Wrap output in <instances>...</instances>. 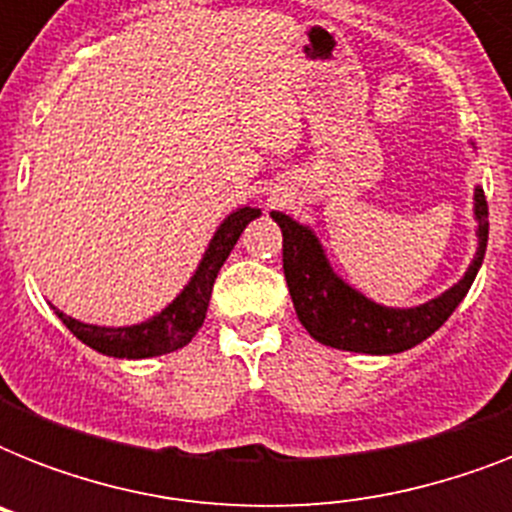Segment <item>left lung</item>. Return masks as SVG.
<instances>
[{
  "label": "left lung",
  "instance_id": "left-lung-1",
  "mask_svg": "<svg viewBox=\"0 0 512 512\" xmlns=\"http://www.w3.org/2000/svg\"><path fill=\"white\" fill-rule=\"evenodd\" d=\"M271 217L279 223L284 236V276L300 324L321 345L372 356L401 353L428 340L452 316L462 297L468 295L470 284L484 263L489 241V204L484 191L476 188L478 252L465 276L430 303L417 308H385L348 287L332 271L311 228L295 223L284 212H271Z\"/></svg>",
  "mask_w": 512,
  "mask_h": 512
}]
</instances>
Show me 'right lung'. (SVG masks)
<instances>
[{
  "mask_svg": "<svg viewBox=\"0 0 512 512\" xmlns=\"http://www.w3.org/2000/svg\"><path fill=\"white\" fill-rule=\"evenodd\" d=\"M255 217H260L257 207H241L223 220L217 233L209 241V249L201 257L199 268L188 281V287L172 300L162 313L154 319L135 324V327H95L82 324L58 311V319L74 332L84 345H90L98 353L114 358H151L164 356L172 350L183 348L193 340L199 327L207 319V305L215 287L217 271L223 268L225 257L231 255L233 244L239 241L241 231L247 228Z\"/></svg>",
  "mask_w": 512,
  "mask_h": 512,
  "instance_id": "right-lung-1",
  "label": "right lung"
}]
</instances>
